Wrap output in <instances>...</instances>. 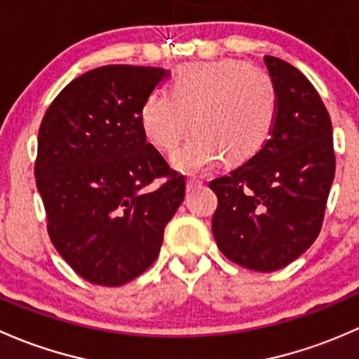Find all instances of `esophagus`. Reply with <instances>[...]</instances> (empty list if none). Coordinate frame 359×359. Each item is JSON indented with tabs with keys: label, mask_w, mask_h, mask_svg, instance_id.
Returning <instances> with one entry per match:
<instances>
[{
	"label": "esophagus",
	"mask_w": 359,
	"mask_h": 359,
	"mask_svg": "<svg viewBox=\"0 0 359 359\" xmlns=\"http://www.w3.org/2000/svg\"><path fill=\"white\" fill-rule=\"evenodd\" d=\"M201 184H202V181L198 180V178H188V180H187V190H188V191L195 190V188L201 187Z\"/></svg>",
	"instance_id": "obj_1"
}]
</instances>
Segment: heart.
Listing matches in <instances>:
<instances>
[{
    "instance_id": "b5f03b06",
    "label": "heart",
    "mask_w": 359,
    "mask_h": 359,
    "mask_svg": "<svg viewBox=\"0 0 359 359\" xmlns=\"http://www.w3.org/2000/svg\"><path fill=\"white\" fill-rule=\"evenodd\" d=\"M278 95L266 70L238 60H214L180 69L169 93L155 90L143 102L140 123L147 140L172 154L178 171L201 172L223 155L236 164L254 157L271 136Z\"/></svg>"
}]
</instances>
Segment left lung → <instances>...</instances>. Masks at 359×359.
I'll list each match as a JSON object with an SVG mask.
<instances>
[{"instance_id": "8db88e82", "label": "left lung", "mask_w": 359, "mask_h": 359, "mask_svg": "<svg viewBox=\"0 0 359 359\" xmlns=\"http://www.w3.org/2000/svg\"><path fill=\"white\" fill-rule=\"evenodd\" d=\"M278 95L266 145L228 176L212 180L217 195L212 235L230 261L275 271L311 247L323 223L335 176L332 121L308 77L264 57Z\"/></svg>"}]
</instances>
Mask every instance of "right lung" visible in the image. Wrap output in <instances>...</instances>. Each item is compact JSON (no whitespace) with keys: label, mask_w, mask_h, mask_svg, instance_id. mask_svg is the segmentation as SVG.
Returning a JSON list of instances; mask_svg holds the SVG:
<instances>
[{"label":"right lung","mask_w":359,"mask_h":359,"mask_svg":"<svg viewBox=\"0 0 359 359\" xmlns=\"http://www.w3.org/2000/svg\"><path fill=\"white\" fill-rule=\"evenodd\" d=\"M168 74L93 69L69 83L43 117L34 176L48 233L95 285H124L149 269L184 198V176L147 143L140 123L143 102ZM157 177L166 181L152 187Z\"/></svg>","instance_id":"right-lung-1"}]
</instances>
